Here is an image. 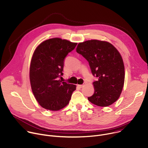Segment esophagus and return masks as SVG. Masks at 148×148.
Returning a JSON list of instances; mask_svg holds the SVG:
<instances>
[{"instance_id": "1", "label": "esophagus", "mask_w": 148, "mask_h": 148, "mask_svg": "<svg viewBox=\"0 0 148 148\" xmlns=\"http://www.w3.org/2000/svg\"><path fill=\"white\" fill-rule=\"evenodd\" d=\"M77 86H78L79 88H82V87H83L84 86V85H83V84H77Z\"/></svg>"}]
</instances>
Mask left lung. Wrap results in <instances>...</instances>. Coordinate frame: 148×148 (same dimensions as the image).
Masks as SVG:
<instances>
[{
  "label": "left lung",
  "mask_w": 148,
  "mask_h": 148,
  "mask_svg": "<svg viewBox=\"0 0 148 148\" xmlns=\"http://www.w3.org/2000/svg\"><path fill=\"white\" fill-rule=\"evenodd\" d=\"M76 50L86 59L93 75L98 77L93 83L95 92L88 101L100 107L115 103L125 80L124 65L119 51L109 42L97 40L79 42Z\"/></svg>",
  "instance_id": "8db88e82"
}]
</instances>
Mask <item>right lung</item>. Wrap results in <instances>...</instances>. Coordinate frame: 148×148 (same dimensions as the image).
Wrapping results in <instances>:
<instances>
[{
    "mask_svg": "<svg viewBox=\"0 0 148 148\" xmlns=\"http://www.w3.org/2000/svg\"><path fill=\"white\" fill-rule=\"evenodd\" d=\"M76 45L53 38L42 42L35 49L29 66V81L34 96L42 108L58 111L69 104L76 86L57 78L63 75L65 58Z\"/></svg>",
    "mask_w": 148,
    "mask_h": 148,
    "instance_id": "right-lung-1",
    "label": "right lung"
}]
</instances>
